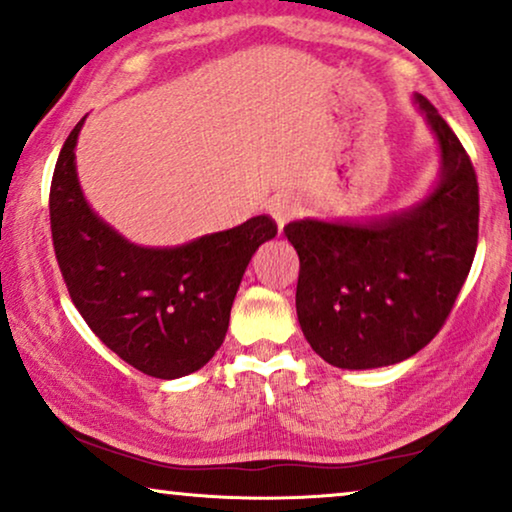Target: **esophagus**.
I'll list each match as a JSON object with an SVG mask.
<instances>
[{"label":"esophagus","mask_w":512,"mask_h":512,"mask_svg":"<svg viewBox=\"0 0 512 512\" xmlns=\"http://www.w3.org/2000/svg\"><path fill=\"white\" fill-rule=\"evenodd\" d=\"M299 211H301L299 201L292 197H276L269 201V215L276 220L278 227H283L285 222H290L294 215H299Z\"/></svg>","instance_id":"esophagus-1"}]
</instances>
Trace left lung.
<instances>
[{
	"label": "left lung",
	"instance_id": "1",
	"mask_svg": "<svg viewBox=\"0 0 512 512\" xmlns=\"http://www.w3.org/2000/svg\"><path fill=\"white\" fill-rule=\"evenodd\" d=\"M441 148V178L408 211L371 222L294 220L297 315L338 369H378L420 352L445 325L478 248V178L429 99L415 95Z\"/></svg>",
	"mask_w": 512,
	"mask_h": 512
}]
</instances>
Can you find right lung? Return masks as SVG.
Returning <instances> with one entry per match:
<instances>
[{
  "mask_svg": "<svg viewBox=\"0 0 512 512\" xmlns=\"http://www.w3.org/2000/svg\"><path fill=\"white\" fill-rule=\"evenodd\" d=\"M71 129L50 183V232L69 297L106 348L153 378L199 371L225 341L255 250L276 236L269 215L176 248L129 243L92 211L76 174Z\"/></svg>",
  "mask_w": 512,
  "mask_h": 512,
  "instance_id": "add662e5",
  "label": "right lung"
}]
</instances>
